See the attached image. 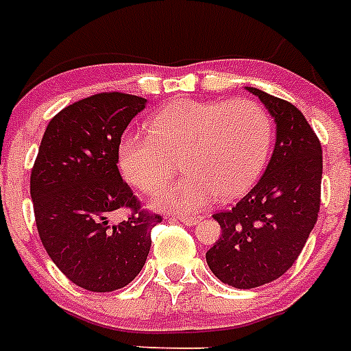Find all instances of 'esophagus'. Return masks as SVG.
Wrapping results in <instances>:
<instances>
[{
  "mask_svg": "<svg viewBox=\"0 0 351 351\" xmlns=\"http://www.w3.org/2000/svg\"><path fill=\"white\" fill-rule=\"evenodd\" d=\"M173 219L181 221V223L186 224V226H193V224H197L199 221H201V217H192V215H186V214H178V215H173Z\"/></svg>",
  "mask_w": 351,
  "mask_h": 351,
  "instance_id": "34e87169",
  "label": "esophagus"
}]
</instances>
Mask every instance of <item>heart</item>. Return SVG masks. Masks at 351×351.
<instances>
[{"label": "heart", "mask_w": 351, "mask_h": 351, "mask_svg": "<svg viewBox=\"0 0 351 351\" xmlns=\"http://www.w3.org/2000/svg\"><path fill=\"white\" fill-rule=\"evenodd\" d=\"M148 134H127L117 147L123 176L141 192H156L179 165L184 178L154 197L159 208L197 212L217 197L250 189L274 141V123L252 99H183L156 112Z\"/></svg>", "instance_id": "b5f03b06"}]
</instances>
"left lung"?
<instances>
[{
  "mask_svg": "<svg viewBox=\"0 0 351 351\" xmlns=\"http://www.w3.org/2000/svg\"><path fill=\"white\" fill-rule=\"evenodd\" d=\"M276 121V148L263 178L232 210L214 214L221 237L206 263L224 285L257 288L290 270L317 223L322 148L302 112L246 86Z\"/></svg>",
  "mask_w": 351,
  "mask_h": 351,
  "instance_id": "obj_1",
  "label": "left lung"
}]
</instances>
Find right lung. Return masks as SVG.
Returning a JSON list of instances; mask_svg holds the SVG:
<instances>
[{
    "label": "right lung",
    "mask_w": 351,
    "mask_h": 351,
    "mask_svg": "<svg viewBox=\"0 0 351 351\" xmlns=\"http://www.w3.org/2000/svg\"><path fill=\"white\" fill-rule=\"evenodd\" d=\"M147 99L103 92L75 101L50 119L30 173L39 239L77 287L114 291L145 266L150 232L162 217L141 208L117 168V147ZM131 210L112 225L108 215Z\"/></svg>",
    "instance_id": "right-lung-1"
}]
</instances>
